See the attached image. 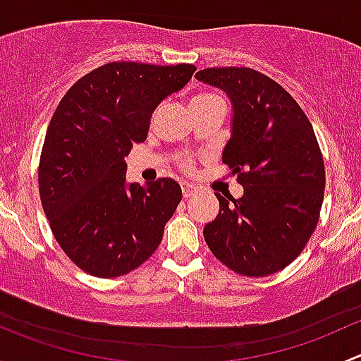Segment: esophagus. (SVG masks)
I'll use <instances>...</instances> for the list:
<instances>
[{
	"mask_svg": "<svg viewBox=\"0 0 361 361\" xmlns=\"http://www.w3.org/2000/svg\"><path fill=\"white\" fill-rule=\"evenodd\" d=\"M181 190H183V197L185 199H190L192 195L197 192V187H194V185H190V183H183V185H181Z\"/></svg>",
	"mask_w": 361,
	"mask_h": 361,
	"instance_id": "esophagus-1",
	"label": "esophagus"
}]
</instances>
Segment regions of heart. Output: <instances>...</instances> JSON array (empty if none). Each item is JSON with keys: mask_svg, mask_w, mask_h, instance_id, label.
<instances>
[{"mask_svg": "<svg viewBox=\"0 0 361 361\" xmlns=\"http://www.w3.org/2000/svg\"><path fill=\"white\" fill-rule=\"evenodd\" d=\"M213 99H218L216 94L201 92V94H197V96L192 97L190 106H195V104H202V103H209V101H213ZM180 167L183 171H187V173H190V171L194 169V159L188 157V155H183V157H180Z\"/></svg>", "mask_w": 361, "mask_h": 361, "instance_id": "obj_1", "label": "heart"}]
</instances>
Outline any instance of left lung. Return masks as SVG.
<instances>
[{
  "mask_svg": "<svg viewBox=\"0 0 361 361\" xmlns=\"http://www.w3.org/2000/svg\"><path fill=\"white\" fill-rule=\"evenodd\" d=\"M195 78L232 99V136L224 164L245 194L216 195L220 211L204 227L211 253L238 274H274L311 239L325 195V164L297 101L253 68H206Z\"/></svg>",
  "mask_w": 361,
  "mask_h": 361,
  "instance_id": "1",
  "label": "left lung"
}]
</instances>
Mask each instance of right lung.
Returning <instances> with one entry per match:
<instances>
[{
	"instance_id": "obj_1",
	"label": "right lung",
	"mask_w": 361,
	"mask_h": 361,
	"mask_svg": "<svg viewBox=\"0 0 361 361\" xmlns=\"http://www.w3.org/2000/svg\"><path fill=\"white\" fill-rule=\"evenodd\" d=\"M195 69L115 61L82 76L56 108L39 155V199L56 241L87 274L123 276L159 248L181 188L171 178L127 185L123 157Z\"/></svg>"
}]
</instances>
